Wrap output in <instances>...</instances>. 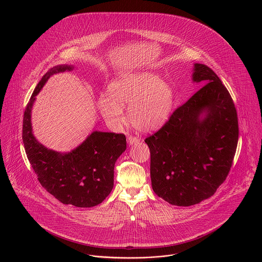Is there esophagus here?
<instances>
[{
    "label": "esophagus",
    "instance_id": "obj_1",
    "mask_svg": "<svg viewBox=\"0 0 262 262\" xmlns=\"http://www.w3.org/2000/svg\"><path fill=\"white\" fill-rule=\"evenodd\" d=\"M127 143H128L129 146H133V145L139 143V139L136 138V137H133V136H128L127 137Z\"/></svg>",
    "mask_w": 262,
    "mask_h": 262
}]
</instances>
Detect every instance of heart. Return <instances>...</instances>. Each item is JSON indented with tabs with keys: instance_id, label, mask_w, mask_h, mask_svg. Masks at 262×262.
<instances>
[{
	"instance_id": "obj_1",
	"label": "heart",
	"mask_w": 262,
	"mask_h": 262,
	"mask_svg": "<svg viewBox=\"0 0 262 262\" xmlns=\"http://www.w3.org/2000/svg\"><path fill=\"white\" fill-rule=\"evenodd\" d=\"M173 105V90L160 75L151 71L116 77L108 94L98 100L99 112L109 125L119 127L124 124V106H128L129 120L142 133L161 128L169 119Z\"/></svg>"
}]
</instances>
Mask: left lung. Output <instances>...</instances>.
<instances>
[{
	"instance_id": "1",
	"label": "left lung",
	"mask_w": 262,
	"mask_h": 262,
	"mask_svg": "<svg viewBox=\"0 0 262 262\" xmlns=\"http://www.w3.org/2000/svg\"><path fill=\"white\" fill-rule=\"evenodd\" d=\"M192 80L204 86L145 140L153 191L177 206L198 204L216 192L232 167L239 139L235 104L220 77L195 63Z\"/></svg>"
}]
</instances>
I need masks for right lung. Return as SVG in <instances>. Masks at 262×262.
<instances>
[{"label":"right lung","mask_w":262,"mask_h":262,"mask_svg":"<svg viewBox=\"0 0 262 262\" xmlns=\"http://www.w3.org/2000/svg\"><path fill=\"white\" fill-rule=\"evenodd\" d=\"M73 68V65H57L41 77L24 111L22 140L38 182L51 195L63 204L93 207L102 203L113 189L114 166L126 149L125 136L95 130L75 149L61 153L40 144L31 126L35 96L53 74Z\"/></svg>","instance_id":"obj_1"}]
</instances>
